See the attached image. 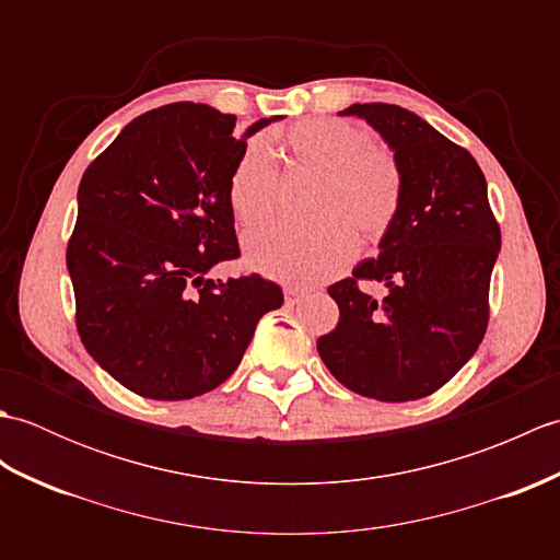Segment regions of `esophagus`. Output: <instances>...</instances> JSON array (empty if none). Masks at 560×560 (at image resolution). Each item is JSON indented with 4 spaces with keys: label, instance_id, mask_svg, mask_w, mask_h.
<instances>
[{
    "label": "esophagus",
    "instance_id": "obj_1",
    "mask_svg": "<svg viewBox=\"0 0 560 560\" xmlns=\"http://www.w3.org/2000/svg\"><path fill=\"white\" fill-rule=\"evenodd\" d=\"M283 295H287V303H289V305H295V303H299V301L303 299L305 291L299 289V287H287V289H283Z\"/></svg>",
    "mask_w": 560,
    "mask_h": 560
}]
</instances>
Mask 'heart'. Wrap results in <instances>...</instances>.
Segmentation results:
<instances>
[{"label": "heart", "mask_w": 560, "mask_h": 560, "mask_svg": "<svg viewBox=\"0 0 560 560\" xmlns=\"http://www.w3.org/2000/svg\"><path fill=\"white\" fill-rule=\"evenodd\" d=\"M291 171L317 173L303 225H267L245 237L247 265L269 279L317 283L349 265L355 247L375 245L395 225L404 173L395 153L373 144L361 125L315 117L281 137ZM279 171L269 151L249 144L229 177V205L245 229L277 209Z\"/></svg>", "instance_id": "heart-1"}]
</instances>
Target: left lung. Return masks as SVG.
<instances>
[{
	"mask_svg": "<svg viewBox=\"0 0 560 560\" xmlns=\"http://www.w3.org/2000/svg\"><path fill=\"white\" fill-rule=\"evenodd\" d=\"M341 115L371 122L404 173V199L380 255L327 289L339 325L317 339L329 373L355 395L411 401L433 395L467 363L489 327V289L501 253L486 177L471 153L419 115L389 103ZM383 280L385 300L360 291Z\"/></svg>",
	"mask_w": 560,
	"mask_h": 560,
	"instance_id": "obj_1",
	"label": "left lung"
}]
</instances>
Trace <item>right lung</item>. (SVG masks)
<instances>
[{"label":"right lung","mask_w":560,"mask_h":560,"mask_svg":"<svg viewBox=\"0 0 560 560\" xmlns=\"http://www.w3.org/2000/svg\"><path fill=\"white\" fill-rule=\"evenodd\" d=\"M235 115L171 103L129 122L79 185L67 243L77 331L103 371L141 397L177 401L219 387L283 291L259 273H205L241 257L229 177L247 137Z\"/></svg>","instance_id":"right-lung-1"}]
</instances>
